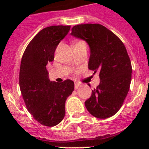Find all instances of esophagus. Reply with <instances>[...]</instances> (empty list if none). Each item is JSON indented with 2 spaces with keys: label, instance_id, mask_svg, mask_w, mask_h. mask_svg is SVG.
<instances>
[{
  "label": "esophagus",
  "instance_id": "esophagus-1",
  "mask_svg": "<svg viewBox=\"0 0 149 149\" xmlns=\"http://www.w3.org/2000/svg\"><path fill=\"white\" fill-rule=\"evenodd\" d=\"M80 86H81V84H77V83H75V84H74V89H77L78 88H80Z\"/></svg>",
  "mask_w": 149,
  "mask_h": 149
}]
</instances>
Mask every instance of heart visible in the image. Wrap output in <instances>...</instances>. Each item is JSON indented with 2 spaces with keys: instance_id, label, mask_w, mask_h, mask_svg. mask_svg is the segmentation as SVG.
<instances>
[{
  "instance_id": "b5f03b06",
  "label": "heart",
  "mask_w": 149,
  "mask_h": 149,
  "mask_svg": "<svg viewBox=\"0 0 149 149\" xmlns=\"http://www.w3.org/2000/svg\"><path fill=\"white\" fill-rule=\"evenodd\" d=\"M78 42H77V43H78Z\"/></svg>"
}]
</instances>
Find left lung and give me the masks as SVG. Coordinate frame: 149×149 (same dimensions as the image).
Instances as JSON below:
<instances>
[{"label":"left lung","instance_id":"obj_1","mask_svg":"<svg viewBox=\"0 0 149 149\" xmlns=\"http://www.w3.org/2000/svg\"><path fill=\"white\" fill-rule=\"evenodd\" d=\"M72 30V36L89 44V69L99 72L100 84L92 90L85 106L96 118L113 116L123 104L131 85L132 66L125 46L116 34L99 24H77Z\"/></svg>","mask_w":149,"mask_h":149}]
</instances>
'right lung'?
Wrapping results in <instances>:
<instances>
[{"label":"right lung","mask_w":149,"mask_h":149,"mask_svg":"<svg viewBox=\"0 0 149 149\" xmlns=\"http://www.w3.org/2000/svg\"><path fill=\"white\" fill-rule=\"evenodd\" d=\"M71 26H51L40 30L27 46L22 56L19 86L26 107L36 121L45 126L58 125L65 114L67 98L74 91L71 80L51 82L46 65Z\"/></svg>","instance_id":"1"}]
</instances>
